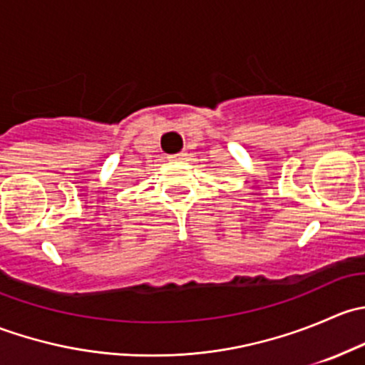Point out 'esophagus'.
I'll use <instances>...</instances> for the list:
<instances>
[{
    "label": "esophagus",
    "mask_w": 365,
    "mask_h": 365,
    "mask_svg": "<svg viewBox=\"0 0 365 365\" xmlns=\"http://www.w3.org/2000/svg\"><path fill=\"white\" fill-rule=\"evenodd\" d=\"M185 153H176V155H169V160H182Z\"/></svg>",
    "instance_id": "obj_1"
}]
</instances>
